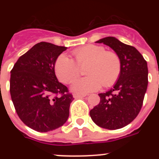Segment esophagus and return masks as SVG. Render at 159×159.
I'll return each instance as SVG.
<instances>
[{
  "mask_svg": "<svg viewBox=\"0 0 159 159\" xmlns=\"http://www.w3.org/2000/svg\"><path fill=\"white\" fill-rule=\"evenodd\" d=\"M86 94H74L73 97L75 98H84L85 97Z\"/></svg>",
  "mask_w": 159,
  "mask_h": 159,
  "instance_id": "1",
  "label": "esophagus"
}]
</instances>
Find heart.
Returning a JSON list of instances; mask_svg holds the SVG:
<instances>
[{"label":"heart","instance_id":"b5f03b06","mask_svg":"<svg viewBox=\"0 0 159 159\" xmlns=\"http://www.w3.org/2000/svg\"><path fill=\"white\" fill-rule=\"evenodd\" d=\"M75 60L66 54L57 57L54 64V72L59 81L65 84L70 83L80 75V67L89 64L85 78H77L71 84L75 93L86 94L104 87L114 85L121 72V62L119 56L114 51H106L105 47L89 44L74 50Z\"/></svg>","mask_w":159,"mask_h":159}]
</instances>
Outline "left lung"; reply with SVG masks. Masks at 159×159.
<instances>
[{
    "label": "left lung",
    "mask_w": 159,
    "mask_h": 159,
    "mask_svg": "<svg viewBox=\"0 0 159 159\" xmlns=\"http://www.w3.org/2000/svg\"><path fill=\"white\" fill-rule=\"evenodd\" d=\"M96 43L109 46L118 54L121 72L111 89L98 94L100 102L90 111V116L101 128L121 129L130 124L142 108L148 82L147 61L135 48L114 37L102 38Z\"/></svg>",
    "instance_id": "8db88e82"
}]
</instances>
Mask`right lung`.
Instances as JSON below:
<instances>
[{
	"label": "right lung",
	"instance_id": "right-lung-1",
	"mask_svg": "<svg viewBox=\"0 0 159 159\" xmlns=\"http://www.w3.org/2000/svg\"><path fill=\"white\" fill-rule=\"evenodd\" d=\"M67 49L48 42L20 56L11 71V100L20 119L30 129L47 132L63 125L74 98L57 81L54 64Z\"/></svg>",
	"mask_w": 159,
	"mask_h": 159
}]
</instances>
